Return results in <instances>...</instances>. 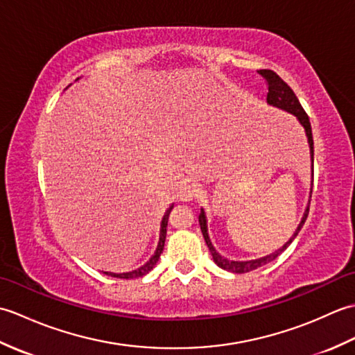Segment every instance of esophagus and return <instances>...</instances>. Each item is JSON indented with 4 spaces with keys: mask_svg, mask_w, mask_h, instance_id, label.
Returning a JSON list of instances; mask_svg holds the SVG:
<instances>
[{
    "mask_svg": "<svg viewBox=\"0 0 355 355\" xmlns=\"http://www.w3.org/2000/svg\"><path fill=\"white\" fill-rule=\"evenodd\" d=\"M201 193V187L198 183H187L183 186L182 192H180V198L183 201H192L195 198H198Z\"/></svg>",
    "mask_w": 355,
    "mask_h": 355,
    "instance_id": "1",
    "label": "esophagus"
}]
</instances>
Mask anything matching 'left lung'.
I'll return each instance as SVG.
<instances>
[{"instance_id":"obj_1","label":"left lung","mask_w":355,"mask_h":355,"mask_svg":"<svg viewBox=\"0 0 355 355\" xmlns=\"http://www.w3.org/2000/svg\"><path fill=\"white\" fill-rule=\"evenodd\" d=\"M258 73L261 74L263 79H266L267 85H268L267 102L270 105H273V107H277V108L291 112V114H294V116L297 117L300 125L305 128L308 143H310L311 162L314 163V141H313L311 123H310V119H308V116H306L305 110L302 108V105H300L299 99L296 97V94L293 93V89L288 85H286L285 82L281 78H279L275 71H271V70H259ZM310 201H311V195H310ZM308 212H310V202H308V207H306L305 214L302 216V221L299 223L296 232L293 233V236L288 241H286V243L281 248H279V250H276L275 253H271L268 256H263V258H259V259H253V261H230V259H225L224 256H221L220 253L215 250V247L212 245V243H210V238H209V233H207V220H206L205 210H202V209H201V214L198 216V221H200V227H201V232H202V236H205V239H206V244L209 247L210 253H212V258H214L216 266L221 267L223 270L232 271V273H239L241 275V273H248V271L256 270L258 267L266 266V263L276 259L277 256L281 254L285 250V248L293 243L294 238L297 236V233L300 232V229H302V225L306 221Z\"/></svg>"}]
</instances>
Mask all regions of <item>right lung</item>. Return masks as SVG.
Segmentation results:
<instances>
[{
    "label": "right lung",
    "mask_w": 355,
    "mask_h": 355,
    "mask_svg": "<svg viewBox=\"0 0 355 355\" xmlns=\"http://www.w3.org/2000/svg\"><path fill=\"white\" fill-rule=\"evenodd\" d=\"M173 205L169 206V209L166 210V214L162 220V227H160V239H158V245L155 248V253L150 256V259L145 263V266H141L137 270H132V271H128V273H111V271H105V275L112 276V277H119V279H134V277H141L145 276L146 273H149L150 270L154 268V266L157 263V261L160 259V254L163 253V247H164V239H166V227H168V220H169V214L172 210Z\"/></svg>",
    "instance_id": "1"
}]
</instances>
